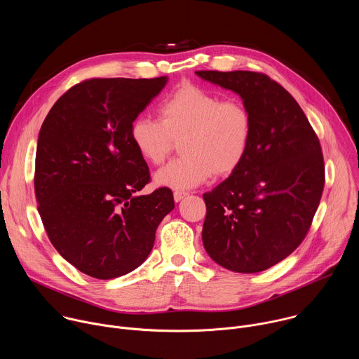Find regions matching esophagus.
I'll use <instances>...</instances> for the list:
<instances>
[{
  "label": "esophagus",
  "instance_id": "1",
  "mask_svg": "<svg viewBox=\"0 0 359 359\" xmlns=\"http://www.w3.org/2000/svg\"><path fill=\"white\" fill-rule=\"evenodd\" d=\"M186 196H187V193H184V191H175V193H173V198H175L176 203H179L180 200H183Z\"/></svg>",
  "mask_w": 359,
  "mask_h": 359
}]
</instances>
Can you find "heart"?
<instances>
[{
  "label": "heart",
  "instance_id": "b5f03b06",
  "mask_svg": "<svg viewBox=\"0 0 359 359\" xmlns=\"http://www.w3.org/2000/svg\"><path fill=\"white\" fill-rule=\"evenodd\" d=\"M159 119L137 116L130 138L140 156L161 165L179 141L180 158L155 173L158 186L193 189L214 173L235 172L248 155L254 123L250 109L236 100H224L193 84L168 95L158 108Z\"/></svg>",
  "mask_w": 359,
  "mask_h": 359
}]
</instances>
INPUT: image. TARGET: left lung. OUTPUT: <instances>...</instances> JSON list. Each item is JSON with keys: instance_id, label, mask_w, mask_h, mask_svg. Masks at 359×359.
Returning <instances> with one entry per match:
<instances>
[{"instance_id": "left-lung-1", "label": "left lung", "mask_w": 359, "mask_h": 359, "mask_svg": "<svg viewBox=\"0 0 359 359\" xmlns=\"http://www.w3.org/2000/svg\"><path fill=\"white\" fill-rule=\"evenodd\" d=\"M243 98L254 123L243 165L204 193L203 244L219 266L262 272L304 240L324 189L320 141L297 101L264 73L196 72Z\"/></svg>"}]
</instances>
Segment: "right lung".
<instances>
[{
	"mask_svg": "<svg viewBox=\"0 0 359 359\" xmlns=\"http://www.w3.org/2000/svg\"><path fill=\"white\" fill-rule=\"evenodd\" d=\"M166 83V76L81 81L55 102L39 131L38 211L56 251L91 278L137 269L175 208L168 187L138 196L149 168L130 138L133 121Z\"/></svg>",
	"mask_w": 359,
	"mask_h": 359,
	"instance_id": "obj_1",
	"label": "right lung"
}]
</instances>
